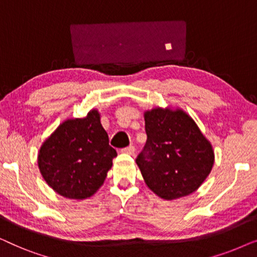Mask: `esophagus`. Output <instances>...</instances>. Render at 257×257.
<instances>
[{"mask_svg":"<svg viewBox=\"0 0 257 257\" xmlns=\"http://www.w3.org/2000/svg\"><path fill=\"white\" fill-rule=\"evenodd\" d=\"M121 152L126 153V154H130V156H135L136 149L133 146H127V147H125V149H122Z\"/></svg>","mask_w":257,"mask_h":257,"instance_id":"34e87169","label":"esophagus"}]
</instances>
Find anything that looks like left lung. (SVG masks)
Wrapping results in <instances>:
<instances>
[{"label":"left lung","mask_w":257,"mask_h":257,"mask_svg":"<svg viewBox=\"0 0 257 257\" xmlns=\"http://www.w3.org/2000/svg\"><path fill=\"white\" fill-rule=\"evenodd\" d=\"M147 140L137 157L144 180L158 196L174 200L195 192L214 165V151L195 121L182 110L146 111Z\"/></svg>","instance_id":"left-lung-1"}]
</instances>
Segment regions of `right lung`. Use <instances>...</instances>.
<instances>
[{
    "label": "right lung",
    "instance_id": "1",
    "mask_svg": "<svg viewBox=\"0 0 257 257\" xmlns=\"http://www.w3.org/2000/svg\"><path fill=\"white\" fill-rule=\"evenodd\" d=\"M100 114L91 110L85 118L68 119L41 146L38 168L47 184L69 199L90 198L104 184L112 159Z\"/></svg>",
    "mask_w": 257,
    "mask_h": 257
}]
</instances>
